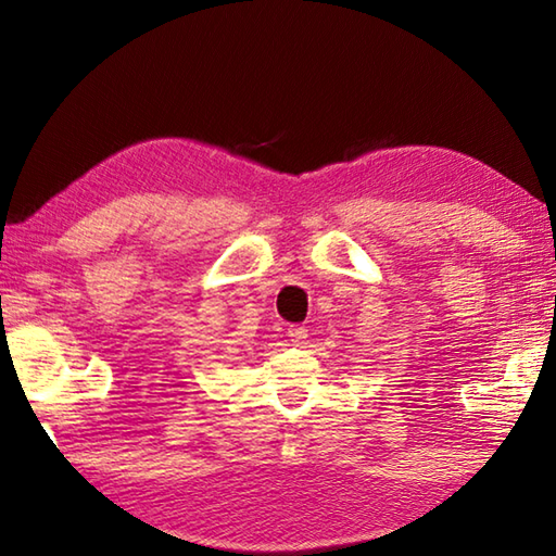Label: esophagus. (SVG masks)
<instances>
[{"label": "esophagus", "instance_id": "34e87169", "mask_svg": "<svg viewBox=\"0 0 556 556\" xmlns=\"http://www.w3.org/2000/svg\"><path fill=\"white\" fill-rule=\"evenodd\" d=\"M289 337L296 346H303L305 339H308V327L305 325H289Z\"/></svg>", "mask_w": 556, "mask_h": 556}]
</instances>
